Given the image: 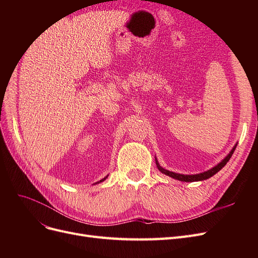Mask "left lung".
Returning a JSON list of instances; mask_svg holds the SVG:
<instances>
[{"mask_svg": "<svg viewBox=\"0 0 258 258\" xmlns=\"http://www.w3.org/2000/svg\"><path fill=\"white\" fill-rule=\"evenodd\" d=\"M236 147H237V143L235 144V146L232 147V150L229 152V154H228L227 156H226V157H225L221 162H218L216 166H214L213 168H211L210 170H207V171H205V172H201V173H198V174H181V173H175V172H172V171H169V170H167V169H165V168H162V167L159 165V162H158V160H157V158H156V157H155V161H156V165H157L158 170L160 171L161 173L166 174V175H168V176H170V177H172V178L178 179V181H181V182H198V181H205V179H208V178H210L211 176H213L214 174H216V173L218 172V171L222 170V169L225 167L226 163H227V162L229 161V159H230V157L232 156L233 152H235Z\"/></svg>", "mask_w": 258, "mask_h": 258, "instance_id": "obj_1", "label": "left lung"}]
</instances>
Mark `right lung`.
<instances>
[{
  "mask_svg": "<svg viewBox=\"0 0 258 258\" xmlns=\"http://www.w3.org/2000/svg\"><path fill=\"white\" fill-rule=\"evenodd\" d=\"M107 176H108V175H106V176H105L104 178H102V179H100V181H99V182H97V183H95V184H99V183H101V182H103V181H105V179L107 178Z\"/></svg>",
  "mask_w": 258,
  "mask_h": 258,
  "instance_id": "add662e5",
  "label": "right lung"
}]
</instances>
